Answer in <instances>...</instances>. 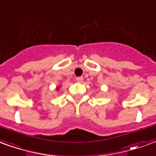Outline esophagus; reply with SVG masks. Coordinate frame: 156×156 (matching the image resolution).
<instances>
[{"instance_id": "obj_1", "label": "esophagus", "mask_w": 156, "mask_h": 156, "mask_svg": "<svg viewBox=\"0 0 156 156\" xmlns=\"http://www.w3.org/2000/svg\"><path fill=\"white\" fill-rule=\"evenodd\" d=\"M83 77H78V78H75V81L77 82V83H82V82H83Z\"/></svg>"}]
</instances>
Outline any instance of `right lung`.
Returning a JSON list of instances; mask_svg holds the SVG:
<instances>
[{"mask_svg":"<svg viewBox=\"0 0 156 156\" xmlns=\"http://www.w3.org/2000/svg\"><path fill=\"white\" fill-rule=\"evenodd\" d=\"M56 89H57L58 91H59V87H57V88H56Z\"/></svg>","mask_w":156,"mask_h":156,"instance_id":"right-lung-1","label":"right lung"}]
</instances>
